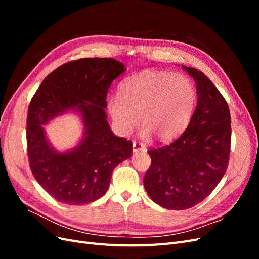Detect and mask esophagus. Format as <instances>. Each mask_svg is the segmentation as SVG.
<instances>
[{
    "label": "esophagus",
    "mask_w": 259,
    "mask_h": 259,
    "mask_svg": "<svg viewBox=\"0 0 259 259\" xmlns=\"http://www.w3.org/2000/svg\"><path fill=\"white\" fill-rule=\"evenodd\" d=\"M146 147L144 144L138 143V142H133V152H138V151H145Z\"/></svg>",
    "instance_id": "esophagus-1"
}]
</instances>
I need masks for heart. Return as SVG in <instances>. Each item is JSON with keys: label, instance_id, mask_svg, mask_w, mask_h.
<instances>
[{"label": "heart", "instance_id": "1", "mask_svg": "<svg viewBox=\"0 0 259 259\" xmlns=\"http://www.w3.org/2000/svg\"><path fill=\"white\" fill-rule=\"evenodd\" d=\"M197 100V89L187 75L144 70L121 84L120 97L108 100V110L121 135H128L140 116L144 137L168 140L190 121Z\"/></svg>", "mask_w": 259, "mask_h": 259}]
</instances>
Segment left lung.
<instances>
[{
    "mask_svg": "<svg viewBox=\"0 0 259 259\" xmlns=\"http://www.w3.org/2000/svg\"><path fill=\"white\" fill-rule=\"evenodd\" d=\"M183 68L197 83V108L176 140L148 150L151 165L144 178L152 201L174 210L197 205L215 189L228 166L231 143L227 101L204 73Z\"/></svg>",
    "mask_w": 259,
    "mask_h": 259,
    "instance_id": "8db88e82",
    "label": "left lung"
}]
</instances>
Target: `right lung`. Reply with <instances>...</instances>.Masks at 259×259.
<instances>
[{
	"label": "right lung",
	"instance_id": "1",
	"mask_svg": "<svg viewBox=\"0 0 259 259\" xmlns=\"http://www.w3.org/2000/svg\"><path fill=\"white\" fill-rule=\"evenodd\" d=\"M125 71L113 58L69 61L45 77L28 109L27 146L36 182L57 201L82 205L106 193L112 171L131 158V140L113 134L107 121V93ZM69 110L79 113L83 137L74 148L59 153L48 142L42 125Z\"/></svg>",
	"mask_w": 259,
	"mask_h": 259
}]
</instances>
